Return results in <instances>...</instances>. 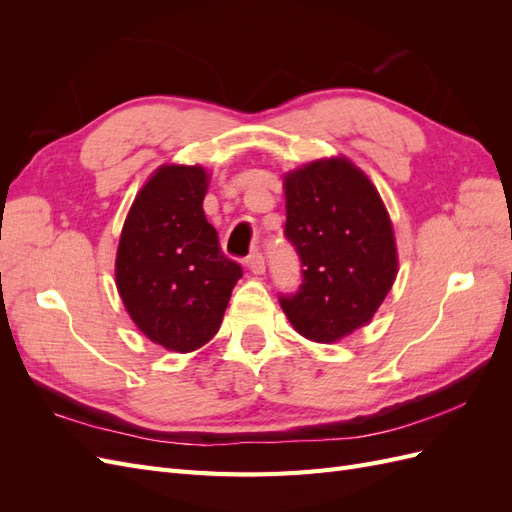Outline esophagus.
I'll list each match as a JSON object with an SVG mask.
<instances>
[{
	"mask_svg": "<svg viewBox=\"0 0 512 512\" xmlns=\"http://www.w3.org/2000/svg\"><path fill=\"white\" fill-rule=\"evenodd\" d=\"M247 267H250L252 273L262 275V273H265V269H267V267H265V256H262L258 250L252 252L250 258H247Z\"/></svg>",
	"mask_w": 512,
	"mask_h": 512,
	"instance_id": "obj_1",
	"label": "esophagus"
}]
</instances>
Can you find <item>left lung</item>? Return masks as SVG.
Here are the masks:
<instances>
[{
    "label": "left lung",
    "instance_id": "1",
    "mask_svg": "<svg viewBox=\"0 0 512 512\" xmlns=\"http://www.w3.org/2000/svg\"><path fill=\"white\" fill-rule=\"evenodd\" d=\"M284 237L303 284L280 294L292 327L331 344L363 327L397 277L391 218L374 183L346 158L316 160L284 177Z\"/></svg>",
    "mask_w": 512,
    "mask_h": 512
}]
</instances>
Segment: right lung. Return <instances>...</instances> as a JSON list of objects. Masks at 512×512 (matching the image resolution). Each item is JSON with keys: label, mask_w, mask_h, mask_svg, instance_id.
<instances>
[{"label": "right lung", "mask_w": 512, "mask_h": 512, "mask_svg": "<svg viewBox=\"0 0 512 512\" xmlns=\"http://www.w3.org/2000/svg\"><path fill=\"white\" fill-rule=\"evenodd\" d=\"M207 185L203 166L158 168L134 198L117 247L115 280L130 318L175 352H192L218 333L243 275L205 218Z\"/></svg>", "instance_id": "obj_1"}]
</instances>
